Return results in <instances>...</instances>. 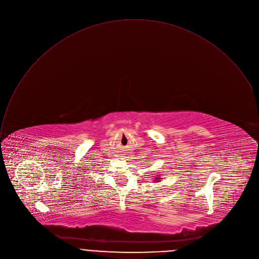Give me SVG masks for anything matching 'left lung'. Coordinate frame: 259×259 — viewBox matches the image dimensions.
<instances>
[{"label":"left lung","instance_id":"8db88e82","mask_svg":"<svg viewBox=\"0 0 259 259\" xmlns=\"http://www.w3.org/2000/svg\"><path fill=\"white\" fill-rule=\"evenodd\" d=\"M160 176H158V177H156V178H155V180H153V181H155V182H159L160 180H161V178H159Z\"/></svg>","mask_w":259,"mask_h":259}]
</instances>
